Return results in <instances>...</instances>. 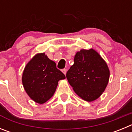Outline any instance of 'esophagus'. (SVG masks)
Masks as SVG:
<instances>
[{
    "label": "esophagus",
    "mask_w": 132,
    "mask_h": 132,
    "mask_svg": "<svg viewBox=\"0 0 132 132\" xmlns=\"http://www.w3.org/2000/svg\"><path fill=\"white\" fill-rule=\"evenodd\" d=\"M62 72L63 73L64 75H66V73H67V69H62Z\"/></svg>",
    "instance_id": "obj_1"
}]
</instances>
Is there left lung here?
Segmentation results:
<instances>
[{
    "instance_id": "left-lung-1",
    "label": "left lung",
    "mask_w": 132,
    "mask_h": 132,
    "mask_svg": "<svg viewBox=\"0 0 132 132\" xmlns=\"http://www.w3.org/2000/svg\"><path fill=\"white\" fill-rule=\"evenodd\" d=\"M75 93L87 102L101 96L110 77L105 61L93 49L80 50L75 55L74 64L66 74Z\"/></svg>"
}]
</instances>
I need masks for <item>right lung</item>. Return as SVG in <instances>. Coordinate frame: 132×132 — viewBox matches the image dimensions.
I'll use <instances>...</instances> for the list:
<instances>
[{
	"mask_svg": "<svg viewBox=\"0 0 132 132\" xmlns=\"http://www.w3.org/2000/svg\"><path fill=\"white\" fill-rule=\"evenodd\" d=\"M65 79V75L57 69L55 63L45 53H41L26 65L22 80L28 95L37 103L44 104L53 96L58 81Z\"/></svg>",
	"mask_w": 132,
	"mask_h": 132,
	"instance_id": "obj_1",
	"label": "right lung"
}]
</instances>
